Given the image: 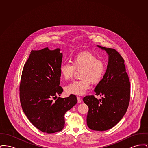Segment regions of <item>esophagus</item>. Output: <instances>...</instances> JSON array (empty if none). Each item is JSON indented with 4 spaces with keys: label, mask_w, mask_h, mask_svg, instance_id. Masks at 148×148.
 I'll return each instance as SVG.
<instances>
[{
    "label": "esophagus",
    "mask_w": 148,
    "mask_h": 148,
    "mask_svg": "<svg viewBox=\"0 0 148 148\" xmlns=\"http://www.w3.org/2000/svg\"><path fill=\"white\" fill-rule=\"evenodd\" d=\"M77 102L78 103H81L82 101V99L81 98L79 97H77Z\"/></svg>",
    "instance_id": "obj_1"
}]
</instances>
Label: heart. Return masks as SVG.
Segmentation results:
<instances>
[{"instance_id":"heart-1","label":"heart","mask_w":148,"mask_h":148,"mask_svg":"<svg viewBox=\"0 0 148 148\" xmlns=\"http://www.w3.org/2000/svg\"><path fill=\"white\" fill-rule=\"evenodd\" d=\"M106 64L90 51L77 54L71 59V65L62 64L59 68L60 73L65 80L71 79L75 71H80L82 79L71 82L66 88L68 94L83 95L88 90L91 83H98L101 81L106 72Z\"/></svg>"}]
</instances>
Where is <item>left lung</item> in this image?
<instances>
[{
  "mask_svg": "<svg viewBox=\"0 0 148 148\" xmlns=\"http://www.w3.org/2000/svg\"><path fill=\"white\" fill-rule=\"evenodd\" d=\"M109 62L106 73L94 89L95 95L103 96L98 100L87 95L83 101L89 107L87 125L95 131H106L116 125L127 112L130 98V84L124 60L113 48H106Z\"/></svg>",
  "mask_w": 148,
  "mask_h": 148,
  "instance_id": "1",
  "label": "left lung"
}]
</instances>
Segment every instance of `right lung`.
Listing matches in <instances>:
<instances>
[{
    "label": "right lung",
    "mask_w": 148,
    "mask_h": 148,
    "mask_svg": "<svg viewBox=\"0 0 148 148\" xmlns=\"http://www.w3.org/2000/svg\"><path fill=\"white\" fill-rule=\"evenodd\" d=\"M60 49L32 50L24 64L19 86L21 108L31 123L44 133L63 129L64 115L77 103V97L57 98L63 91L59 86Z\"/></svg>",
    "instance_id": "right-lung-1"
}]
</instances>
